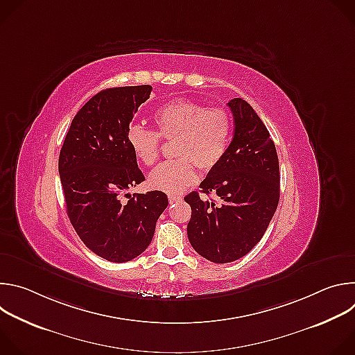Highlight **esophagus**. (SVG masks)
Listing matches in <instances>:
<instances>
[{
	"label": "esophagus",
	"instance_id": "esophagus-1",
	"mask_svg": "<svg viewBox=\"0 0 355 355\" xmlns=\"http://www.w3.org/2000/svg\"><path fill=\"white\" fill-rule=\"evenodd\" d=\"M181 199H182V196H181V195H175V193L168 195V202H170V204H174V202L181 200Z\"/></svg>",
	"mask_w": 355,
	"mask_h": 355
}]
</instances>
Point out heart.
<instances>
[{
    "label": "heart",
    "instance_id": "b5f03b06",
    "mask_svg": "<svg viewBox=\"0 0 355 355\" xmlns=\"http://www.w3.org/2000/svg\"><path fill=\"white\" fill-rule=\"evenodd\" d=\"M153 122L156 132L130 125L126 141L143 166L159 159L160 139L174 140V160L162 163L148 174V185L167 193H178L196 181V168L211 171L225 159L233 133V119L225 107H207L191 99H175L162 105Z\"/></svg>",
    "mask_w": 355,
    "mask_h": 355
}]
</instances>
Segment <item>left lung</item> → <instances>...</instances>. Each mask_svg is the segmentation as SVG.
<instances>
[{
    "mask_svg": "<svg viewBox=\"0 0 355 355\" xmlns=\"http://www.w3.org/2000/svg\"><path fill=\"white\" fill-rule=\"evenodd\" d=\"M234 135L218 167L200 182L202 193H216L219 204L193 191L184 199L191 205L187 233L204 259L225 264L252 250L264 236L279 200V163L270 133L248 103L233 98Z\"/></svg>",
    "mask_w": 355,
    "mask_h": 355,
    "instance_id": "obj_1",
    "label": "left lung"
}]
</instances>
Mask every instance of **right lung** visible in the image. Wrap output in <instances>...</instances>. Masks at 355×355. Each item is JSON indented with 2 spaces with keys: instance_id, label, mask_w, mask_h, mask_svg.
Listing matches in <instances>:
<instances>
[{
  "instance_id": "right-lung-1",
  "label": "right lung",
  "mask_w": 355,
  "mask_h": 355,
  "mask_svg": "<svg viewBox=\"0 0 355 355\" xmlns=\"http://www.w3.org/2000/svg\"><path fill=\"white\" fill-rule=\"evenodd\" d=\"M151 85L107 88L95 94L71 121L59 156L69 219L96 256L126 263L148 247L168 205L162 191L121 193L144 181L126 141V130Z\"/></svg>"
}]
</instances>
